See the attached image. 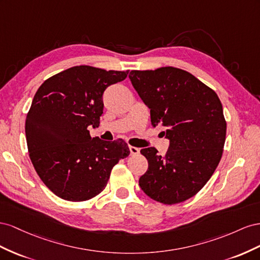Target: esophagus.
<instances>
[{"instance_id":"34e87169","label":"esophagus","mask_w":260,"mask_h":260,"mask_svg":"<svg viewBox=\"0 0 260 260\" xmlns=\"http://www.w3.org/2000/svg\"><path fill=\"white\" fill-rule=\"evenodd\" d=\"M129 151H131V154H133V155H136V154H138L139 153V148H137V147H134V146H129Z\"/></svg>"}]
</instances>
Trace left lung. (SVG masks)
<instances>
[{
  "label": "left lung",
  "instance_id": "8db88e82",
  "mask_svg": "<svg viewBox=\"0 0 260 260\" xmlns=\"http://www.w3.org/2000/svg\"><path fill=\"white\" fill-rule=\"evenodd\" d=\"M150 110L153 127L169 139L165 157L153 147L140 150L148 170L139 186L159 203H182L202 189L217 169L226 134L221 101L190 73L175 68L132 71L128 75Z\"/></svg>",
  "mask_w": 260,
  "mask_h": 260
}]
</instances>
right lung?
<instances>
[{
	"instance_id": "right-lung-1",
	"label": "right lung",
	"mask_w": 260,
	"mask_h": 260,
	"mask_svg": "<svg viewBox=\"0 0 260 260\" xmlns=\"http://www.w3.org/2000/svg\"><path fill=\"white\" fill-rule=\"evenodd\" d=\"M127 74L74 66L37 90L26 117L29 157L41 181L60 198L84 202L98 195L118 160L129 154L123 139L105 142L88 131L99 126L103 92Z\"/></svg>"
}]
</instances>
